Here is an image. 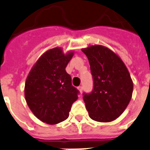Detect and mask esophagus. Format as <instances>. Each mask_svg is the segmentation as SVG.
<instances>
[{
    "label": "esophagus",
    "mask_w": 150,
    "mask_h": 150,
    "mask_svg": "<svg viewBox=\"0 0 150 150\" xmlns=\"http://www.w3.org/2000/svg\"><path fill=\"white\" fill-rule=\"evenodd\" d=\"M78 90H79L80 92H81V94L82 92H83V87H82V86H79V87H78Z\"/></svg>",
    "instance_id": "esophagus-1"
}]
</instances>
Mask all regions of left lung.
Masks as SVG:
<instances>
[{
  "label": "left lung",
  "instance_id": "obj_1",
  "mask_svg": "<svg viewBox=\"0 0 150 150\" xmlns=\"http://www.w3.org/2000/svg\"><path fill=\"white\" fill-rule=\"evenodd\" d=\"M90 64L93 89L83 93L92 119L111 122L120 116L130 103L133 81L121 58L108 48L95 45L82 49Z\"/></svg>",
  "mask_w": 150,
  "mask_h": 150
}]
</instances>
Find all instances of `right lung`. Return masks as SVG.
I'll return each mask as SVG.
<instances>
[{"mask_svg": "<svg viewBox=\"0 0 150 150\" xmlns=\"http://www.w3.org/2000/svg\"><path fill=\"white\" fill-rule=\"evenodd\" d=\"M74 52L63 54L59 47L39 58L26 80L24 95L32 113L47 124H57L69 117L79 91L72 85L66 67Z\"/></svg>", "mask_w": 150, "mask_h": 150, "instance_id": "obj_1", "label": "right lung"}]
</instances>
